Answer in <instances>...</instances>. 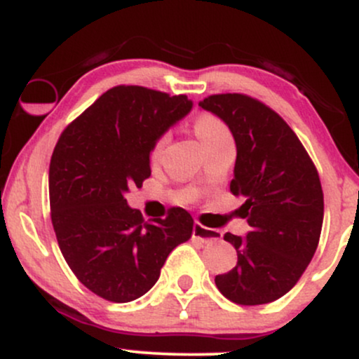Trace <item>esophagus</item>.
I'll list each match as a JSON object with an SVG mask.
<instances>
[{"label":"esophagus","instance_id":"obj_1","mask_svg":"<svg viewBox=\"0 0 359 359\" xmlns=\"http://www.w3.org/2000/svg\"><path fill=\"white\" fill-rule=\"evenodd\" d=\"M194 240L201 241L203 245H212V243L219 241L222 238V233L217 231V229H211V228H204L201 226L199 222L194 224V233H192Z\"/></svg>","mask_w":359,"mask_h":359}]
</instances>
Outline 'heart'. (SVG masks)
Listing matches in <instances>:
<instances>
[{
  "label": "heart",
  "mask_w": 359,
  "mask_h": 359,
  "mask_svg": "<svg viewBox=\"0 0 359 359\" xmlns=\"http://www.w3.org/2000/svg\"><path fill=\"white\" fill-rule=\"evenodd\" d=\"M196 133L199 137L201 142H203L204 148H211L216 145H221V143L231 142V135H229V130L226 128L224 123L216 116H211V114H204V116L197 118L196 121ZM168 142V133L162 135L156 143L154 145V150H151V156L156 158L160 154H162L163 147L167 145Z\"/></svg>",
  "instance_id": "1"
}]
</instances>
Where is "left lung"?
<instances>
[{
	"mask_svg": "<svg viewBox=\"0 0 359 359\" xmlns=\"http://www.w3.org/2000/svg\"><path fill=\"white\" fill-rule=\"evenodd\" d=\"M199 106L231 131L236 163L231 192L245 204L246 236L226 233L238 263L214 282L226 299L259 306L285 295L302 277L319 243L324 196L297 135L265 104L245 94H216Z\"/></svg>",
	"mask_w": 359,
	"mask_h": 359,
	"instance_id": "1",
	"label": "left lung"
}]
</instances>
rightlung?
Instances as JSON below:
<instances>
[{
	"label": "right lung",
	"mask_w": 359,
	"mask_h": 359,
	"mask_svg": "<svg viewBox=\"0 0 359 359\" xmlns=\"http://www.w3.org/2000/svg\"><path fill=\"white\" fill-rule=\"evenodd\" d=\"M192 106L184 94L118 86L57 142L48 168L53 231L76 277L102 299L131 302L145 295L170 251L192 236L194 219L185 209L145 221L125 197L150 177L156 140Z\"/></svg>",
	"instance_id": "1"
}]
</instances>
